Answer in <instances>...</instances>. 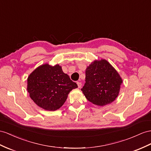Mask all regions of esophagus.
<instances>
[{
    "instance_id": "34e87169",
    "label": "esophagus",
    "mask_w": 151,
    "mask_h": 151,
    "mask_svg": "<svg viewBox=\"0 0 151 151\" xmlns=\"http://www.w3.org/2000/svg\"><path fill=\"white\" fill-rule=\"evenodd\" d=\"M76 83H77V85H78V88H80L81 87H82V82H76Z\"/></svg>"
}]
</instances>
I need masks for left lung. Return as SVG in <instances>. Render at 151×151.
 <instances>
[{
	"label": "left lung",
	"instance_id": "1",
	"mask_svg": "<svg viewBox=\"0 0 151 151\" xmlns=\"http://www.w3.org/2000/svg\"><path fill=\"white\" fill-rule=\"evenodd\" d=\"M122 82L117 71L105 60L93 62L86 71V83L81 88L88 101L105 106L117 97Z\"/></svg>",
	"mask_w": 151,
	"mask_h": 151
}]
</instances>
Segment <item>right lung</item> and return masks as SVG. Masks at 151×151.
<instances>
[{"instance_id":"add662e5","label":"right lung","mask_w":151,"mask_h":151,"mask_svg":"<svg viewBox=\"0 0 151 151\" xmlns=\"http://www.w3.org/2000/svg\"><path fill=\"white\" fill-rule=\"evenodd\" d=\"M78 87L59 65L48 64L38 67L27 79V91L37 105L49 111L59 109L69 92Z\"/></svg>"}]
</instances>
